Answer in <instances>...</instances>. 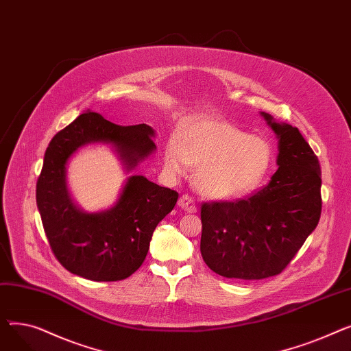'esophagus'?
<instances>
[{
  "label": "esophagus",
  "instance_id": "1",
  "mask_svg": "<svg viewBox=\"0 0 351 351\" xmlns=\"http://www.w3.org/2000/svg\"><path fill=\"white\" fill-rule=\"evenodd\" d=\"M179 206H180L183 210H186V212H189V213H195V212L197 210V206H196V204H195V200H193L189 195L180 196V199H179Z\"/></svg>",
  "mask_w": 351,
  "mask_h": 351
}]
</instances>
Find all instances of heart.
<instances>
[{
  "mask_svg": "<svg viewBox=\"0 0 351 351\" xmlns=\"http://www.w3.org/2000/svg\"><path fill=\"white\" fill-rule=\"evenodd\" d=\"M165 166L175 176L197 166L195 185L212 199H233L261 185L271 163L269 143L236 125L197 117L182 125L165 146Z\"/></svg>",
  "mask_w": 351,
  "mask_h": 351,
  "instance_id": "b5f03b06",
  "label": "heart"
}]
</instances>
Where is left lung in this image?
<instances>
[{"mask_svg": "<svg viewBox=\"0 0 351 351\" xmlns=\"http://www.w3.org/2000/svg\"><path fill=\"white\" fill-rule=\"evenodd\" d=\"M262 117L279 139V169L252 196L200 209L202 257L228 279L261 280L282 273L322 215L317 156L298 128Z\"/></svg>", "mask_w": 351, "mask_h": 351, "instance_id": "left-lung-1", "label": "left lung"}]
</instances>
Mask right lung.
<instances>
[{
  "mask_svg": "<svg viewBox=\"0 0 351 351\" xmlns=\"http://www.w3.org/2000/svg\"><path fill=\"white\" fill-rule=\"evenodd\" d=\"M154 136L146 123L121 126L86 110L49 142L36 182V206L49 246L68 271L94 282L129 278L143 263L155 228L179 197L176 191L132 175L112 208L84 212L68 192L69 158L88 143H110L129 172L155 152Z\"/></svg>",
  "mask_w": 351,
  "mask_h": 351,
  "instance_id": "1",
  "label": "right lung"
}]
</instances>
